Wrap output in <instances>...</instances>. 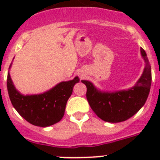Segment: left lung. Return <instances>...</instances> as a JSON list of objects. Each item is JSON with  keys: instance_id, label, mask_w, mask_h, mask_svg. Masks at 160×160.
Returning <instances> with one entry per match:
<instances>
[{"instance_id": "obj_1", "label": "left lung", "mask_w": 160, "mask_h": 160, "mask_svg": "<svg viewBox=\"0 0 160 160\" xmlns=\"http://www.w3.org/2000/svg\"><path fill=\"white\" fill-rule=\"evenodd\" d=\"M140 53L145 62V67L135 85L128 90L102 91L89 80H81L87 88L86 98L91 109L104 121H125L136 114L146 102L151 86V66L143 48H140Z\"/></svg>"}]
</instances>
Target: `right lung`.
Segmentation results:
<instances>
[{"mask_svg": "<svg viewBox=\"0 0 160 160\" xmlns=\"http://www.w3.org/2000/svg\"><path fill=\"white\" fill-rule=\"evenodd\" d=\"M79 81V77L75 76L71 80L60 82L46 92L25 95L16 90L8 71L7 90L11 104L21 117L36 126L48 127L62 119L73 87Z\"/></svg>", "mask_w": 160, "mask_h": 160, "instance_id": "right-lung-1", "label": "right lung"}]
</instances>
